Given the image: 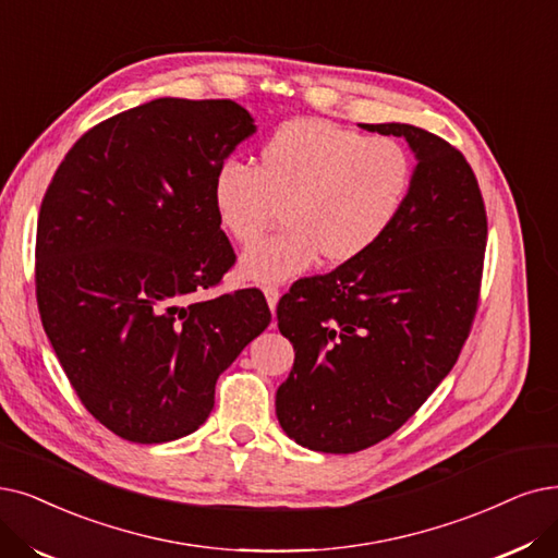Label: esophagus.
<instances>
[{
	"label": "esophagus",
	"instance_id": "34e87169",
	"mask_svg": "<svg viewBox=\"0 0 558 558\" xmlns=\"http://www.w3.org/2000/svg\"><path fill=\"white\" fill-rule=\"evenodd\" d=\"M263 293H265V300H267V306H270V311H272V316H275V308H277V302H279V288L277 286H265L263 288Z\"/></svg>",
	"mask_w": 558,
	"mask_h": 558
}]
</instances>
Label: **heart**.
Returning a JSON list of instances; mask_svg holds the SVG:
<instances>
[{"instance_id": "1", "label": "heart", "mask_w": 558, "mask_h": 558, "mask_svg": "<svg viewBox=\"0 0 558 558\" xmlns=\"http://www.w3.org/2000/svg\"><path fill=\"white\" fill-rule=\"evenodd\" d=\"M414 183L410 150L393 137L325 119L281 123L258 148L256 167L221 165L213 208L225 233L247 247L281 208L283 231L247 250L240 275L279 283L304 275L320 256L345 265L368 254L403 215Z\"/></svg>"}]
</instances>
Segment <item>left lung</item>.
<instances>
[{"label":"left lung","mask_w":558,"mask_h":558,"mask_svg":"<svg viewBox=\"0 0 558 558\" xmlns=\"http://www.w3.org/2000/svg\"><path fill=\"white\" fill-rule=\"evenodd\" d=\"M416 155L403 215L375 247L300 279L277 306L295 364L277 389L288 437L356 453L393 435L449 375L478 308L487 215L464 155L408 123H362Z\"/></svg>","instance_id":"8db88e82"}]
</instances>
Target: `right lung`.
I'll use <instances>...</instances> for the list:
<instances>
[{"label":"right lung","mask_w":558,"mask_h":558,"mask_svg":"<svg viewBox=\"0 0 558 558\" xmlns=\"http://www.w3.org/2000/svg\"><path fill=\"white\" fill-rule=\"evenodd\" d=\"M254 130L233 100H150L86 130L43 196V327L82 405L128 441L194 433L272 320L258 288L194 298L235 263L213 181Z\"/></svg>","instance_id":"add662e5"}]
</instances>
